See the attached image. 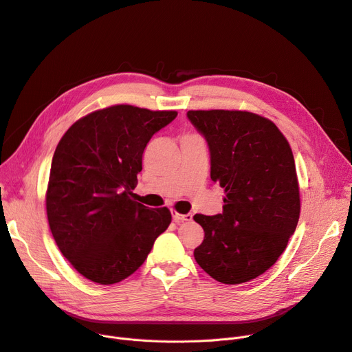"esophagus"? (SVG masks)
Wrapping results in <instances>:
<instances>
[{
  "instance_id": "1",
  "label": "esophagus",
  "mask_w": 352,
  "mask_h": 352,
  "mask_svg": "<svg viewBox=\"0 0 352 352\" xmlns=\"http://www.w3.org/2000/svg\"><path fill=\"white\" fill-rule=\"evenodd\" d=\"M173 219L175 223H182V222H190L192 221V214H186V215H181L178 214L177 210H173Z\"/></svg>"
}]
</instances>
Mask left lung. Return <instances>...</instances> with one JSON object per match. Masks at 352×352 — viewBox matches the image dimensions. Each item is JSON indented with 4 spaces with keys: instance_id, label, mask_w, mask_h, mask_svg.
I'll return each mask as SVG.
<instances>
[{
    "instance_id": "8db88e82",
    "label": "left lung",
    "mask_w": 352,
    "mask_h": 352,
    "mask_svg": "<svg viewBox=\"0 0 352 352\" xmlns=\"http://www.w3.org/2000/svg\"><path fill=\"white\" fill-rule=\"evenodd\" d=\"M210 153V179L225 190L222 214H197L205 232L197 263L225 285L263 274L282 254L300 217L294 157L266 117L242 110H190Z\"/></svg>"
}]
</instances>
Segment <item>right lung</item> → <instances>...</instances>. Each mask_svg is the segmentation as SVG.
<instances>
[{
    "label": "right lung",
    "instance_id": "add662e5",
    "mask_svg": "<svg viewBox=\"0 0 352 352\" xmlns=\"http://www.w3.org/2000/svg\"><path fill=\"white\" fill-rule=\"evenodd\" d=\"M177 114L116 104L82 117L60 138L46 215L62 254L91 282L114 285L133 274L171 223L168 208H147L133 190L150 138Z\"/></svg>",
    "mask_w": 352,
    "mask_h": 352
}]
</instances>
